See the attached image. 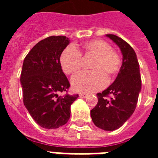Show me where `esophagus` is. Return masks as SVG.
Masks as SVG:
<instances>
[{"instance_id": "34e87169", "label": "esophagus", "mask_w": 158, "mask_h": 158, "mask_svg": "<svg viewBox=\"0 0 158 158\" xmlns=\"http://www.w3.org/2000/svg\"><path fill=\"white\" fill-rule=\"evenodd\" d=\"M88 96V94H79V97L80 98H86Z\"/></svg>"}]
</instances>
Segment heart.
Wrapping results in <instances>:
<instances>
[{
	"label": "heart",
	"mask_w": 158,
	"mask_h": 158,
	"mask_svg": "<svg viewBox=\"0 0 158 158\" xmlns=\"http://www.w3.org/2000/svg\"><path fill=\"white\" fill-rule=\"evenodd\" d=\"M84 59L92 58L91 72L81 73L73 77L71 85L78 92L91 93L104 88L106 80L110 81L120 72L122 60L120 55L111 46L102 40H91L81 48L69 47L60 55L62 70L66 74H74L81 69Z\"/></svg>",
	"instance_id": "1"
}]
</instances>
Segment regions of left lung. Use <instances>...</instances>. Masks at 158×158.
Returning a JSON list of instances; mask_svg holds the SVG:
<instances>
[{
  "mask_svg": "<svg viewBox=\"0 0 158 158\" xmlns=\"http://www.w3.org/2000/svg\"><path fill=\"white\" fill-rule=\"evenodd\" d=\"M106 37L120 48L122 65L114 83L97 94L98 102L90 113L97 127L113 131L122 126L134 113L142 84L139 61L131 46L114 34Z\"/></svg>",
  "mask_w": 158,
  "mask_h": 158,
  "instance_id": "left-lung-1",
  "label": "left lung"
}]
</instances>
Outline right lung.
Instances as JSON below:
<instances>
[{"instance_id": "add662e5", "label": "right lung", "mask_w": 158, "mask_h": 158, "mask_svg": "<svg viewBox=\"0 0 158 158\" xmlns=\"http://www.w3.org/2000/svg\"><path fill=\"white\" fill-rule=\"evenodd\" d=\"M69 43L64 36L48 37L37 43L23 60L20 76L23 104L36 123L45 129L65 125L70 106L79 97L58 95L67 93L70 86L60 62Z\"/></svg>"}]
</instances>
